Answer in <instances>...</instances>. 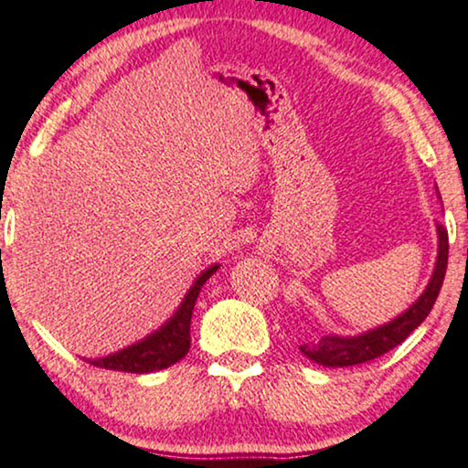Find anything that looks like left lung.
I'll return each instance as SVG.
<instances>
[{
	"label": "left lung",
	"instance_id": "left-lung-1",
	"mask_svg": "<svg viewBox=\"0 0 468 468\" xmlns=\"http://www.w3.org/2000/svg\"><path fill=\"white\" fill-rule=\"evenodd\" d=\"M438 229V261L433 276L422 291V295L414 304L410 306L403 315L397 320L383 324V326L356 335V337H337V335H324L320 342L300 346L302 355L309 356L311 361L328 367H346V366H359L366 361L377 359V356L389 353L403 344L410 337L411 331L425 322L430 315L431 306L436 304L438 293H441L444 273H447V261H449V234L441 223L436 225Z\"/></svg>",
	"mask_w": 468,
	"mask_h": 468
}]
</instances>
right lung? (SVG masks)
Returning <instances> with one entry per match:
<instances>
[{
	"label": "right lung",
	"instance_id": "add662e5",
	"mask_svg": "<svg viewBox=\"0 0 468 468\" xmlns=\"http://www.w3.org/2000/svg\"><path fill=\"white\" fill-rule=\"evenodd\" d=\"M217 269L218 265H212L195 280L177 313L159 331L151 333L142 342L129 346V348H122L120 353L87 361L96 367H104V370L131 372V375H146V372L164 370V367L177 364L179 359L188 355L190 348V320L192 311H195V302L199 298V291L206 284V280Z\"/></svg>",
	"mask_w": 468,
	"mask_h": 468
}]
</instances>
